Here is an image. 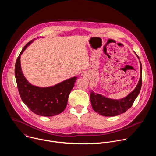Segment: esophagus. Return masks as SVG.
Listing matches in <instances>:
<instances>
[{
  "instance_id": "34e87169",
  "label": "esophagus",
  "mask_w": 156,
  "mask_h": 156,
  "mask_svg": "<svg viewBox=\"0 0 156 156\" xmlns=\"http://www.w3.org/2000/svg\"><path fill=\"white\" fill-rule=\"evenodd\" d=\"M81 76H84H84H86V73H83L81 74Z\"/></svg>"
}]
</instances>
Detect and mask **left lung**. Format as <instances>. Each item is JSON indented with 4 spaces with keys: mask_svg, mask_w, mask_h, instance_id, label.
I'll use <instances>...</instances> for the list:
<instances>
[{
    "mask_svg": "<svg viewBox=\"0 0 156 156\" xmlns=\"http://www.w3.org/2000/svg\"><path fill=\"white\" fill-rule=\"evenodd\" d=\"M138 58L139 57L135 53ZM140 63V77L135 90L126 97L120 99H113L91 91L90 99L92 107L96 112L105 117H114L125 113L129 108L138 96L142 85V65Z\"/></svg>",
    "mask_w": 156,
    "mask_h": 156,
    "instance_id": "obj_1",
    "label": "left lung"
}]
</instances>
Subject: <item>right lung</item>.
I'll list each match as a JSON object with an SVG mask.
<instances>
[{
  "mask_svg": "<svg viewBox=\"0 0 156 156\" xmlns=\"http://www.w3.org/2000/svg\"><path fill=\"white\" fill-rule=\"evenodd\" d=\"M34 39L26 44L16 59L15 76L17 87L22 101L33 113L43 117H52L65 110L77 77L74 76L49 87H39L29 83L22 72L20 57Z\"/></svg>",
  "mask_w": 156,
  "mask_h": 156,
  "instance_id": "obj_1",
  "label": "right lung"
}]
</instances>
